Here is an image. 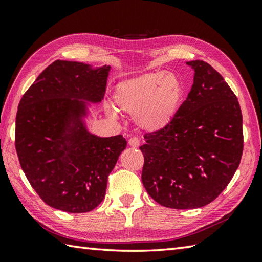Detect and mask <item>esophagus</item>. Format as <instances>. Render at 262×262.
<instances>
[{
	"mask_svg": "<svg viewBox=\"0 0 262 262\" xmlns=\"http://www.w3.org/2000/svg\"><path fill=\"white\" fill-rule=\"evenodd\" d=\"M128 144H129L133 148H137V147H140V141H139V139H136V137H130V139L128 140Z\"/></svg>",
	"mask_w": 262,
	"mask_h": 262,
	"instance_id": "34e87169",
	"label": "esophagus"
}]
</instances>
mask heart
I'll return each instance as SVG.
<instances>
[{
	"mask_svg": "<svg viewBox=\"0 0 262 262\" xmlns=\"http://www.w3.org/2000/svg\"><path fill=\"white\" fill-rule=\"evenodd\" d=\"M183 97V83L173 73H148L123 79L114 89L118 108L134 113L142 129L159 130L174 117ZM108 113L114 115L112 107Z\"/></svg>",
	"mask_w": 262,
	"mask_h": 262,
	"instance_id": "1",
	"label": "heart"
}]
</instances>
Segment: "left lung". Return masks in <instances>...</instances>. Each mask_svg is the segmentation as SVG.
<instances>
[{
    "instance_id": "obj_1",
    "label": "left lung",
    "mask_w": 262,
    "mask_h": 262,
    "mask_svg": "<svg viewBox=\"0 0 262 262\" xmlns=\"http://www.w3.org/2000/svg\"><path fill=\"white\" fill-rule=\"evenodd\" d=\"M194 82L174 117L144 135L142 183L159 205L194 209L214 201L241 163L243 115L236 95L205 61H189Z\"/></svg>"
}]
</instances>
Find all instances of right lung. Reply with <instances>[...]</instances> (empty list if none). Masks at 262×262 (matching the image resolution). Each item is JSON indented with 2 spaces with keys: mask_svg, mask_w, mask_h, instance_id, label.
<instances>
[{
  "mask_svg": "<svg viewBox=\"0 0 262 262\" xmlns=\"http://www.w3.org/2000/svg\"><path fill=\"white\" fill-rule=\"evenodd\" d=\"M110 68L56 60L19 101L15 147L21 170L41 200L55 209H95L127 145L122 135L91 134L82 120L85 101L104 98Z\"/></svg>",
  "mask_w": 262,
  "mask_h": 262,
  "instance_id": "obj_1",
  "label": "right lung"
}]
</instances>
